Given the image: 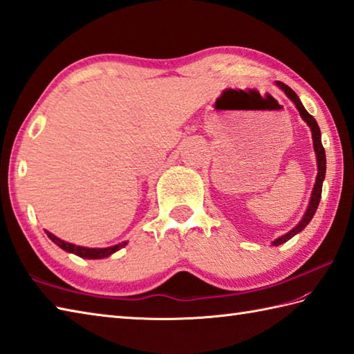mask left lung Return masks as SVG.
<instances>
[{
  "instance_id": "left-lung-1",
  "label": "left lung",
  "mask_w": 354,
  "mask_h": 354,
  "mask_svg": "<svg viewBox=\"0 0 354 354\" xmlns=\"http://www.w3.org/2000/svg\"><path fill=\"white\" fill-rule=\"evenodd\" d=\"M275 85L281 89V91L289 97V99L295 103V106L299 112V115L304 120V122L309 124L310 131H312V140H313V150L315 153H317V167H318V175L317 179H315V185H313V190H312V196L309 201V205H307V209L304 216L301 217V221H299L295 227H293L289 232H286L284 236L275 239L272 242V246H278V245H283L290 240L293 236H297L298 232H301L309 222L312 221V217L317 213V208L319 205V201H321V193H322V183H324V178H326V150L322 147V142H321V131H319V126L317 123V120H315L309 112L306 111V108L303 106L301 100L298 99V95L295 94V91H292V89L284 85L283 82H275Z\"/></svg>"
}]
</instances>
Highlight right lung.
<instances>
[{
	"mask_svg": "<svg viewBox=\"0 0 354 354\" xmlns=\"http://www.w3.org/2000/svg\"><path fill=\"white\" fill-rule=\"evenodd\" d=\"M45 234L50 237L51 242H55L59 248H62L64 251L76 254L82 259H89V260L109 257V255L117 252L118 250H122V248H124L127 245V242H122V243L114 245V246H108V248H86V246H79V245H74L70 242H65V240L56 237L55 234H51V232L47 230H45Z\"/></svg>",
	"mask_w": 354,
	"mask_h": 354,
	"instance_id": "obj_1",
	"label": "right lung"
}]
</instances>
